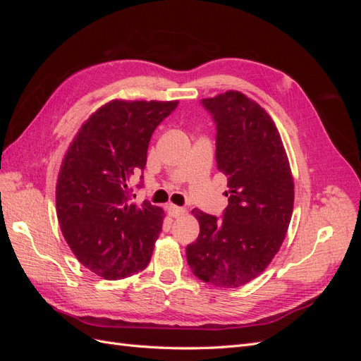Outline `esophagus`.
Segmentation results:
<instances>
[{
  "mask_svg": "<svg viewBox=\"0 0 361 361\" xmlns=\"http://www.w3.org/2000/svg\"><path fill=\"white\" fill-rule=\"evenodd\" d=\"M167 211H169V215L173 216V218H178V216H180V215H183L185 212H187V209H185V207L174 206V204H169L167 206Z\"/></svg>",
  "mask_w": 361,
  "mask_h": 361,
  "instance_id": "1",
  "label": "esophagus"
}]
</instances>
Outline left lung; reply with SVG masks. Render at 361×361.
Masks as SVG:
<instances>
[{"mask_svg": "<svg viewBox=\"0 0 361 361\" xmlns=\"http://www.w3.org/2000/svg\"><path fill=\"white\" fill-rule=\"evenodd\" d=\"M216 123V169L227 178L223 220L194 209L200 233L187 247L195 277L239 288L260 276L285 241L293 211V178L271 116L244 93L202 99Z\"/></svg>", "mask_w": 361, "mask_h": 361, "instance_id": "8db88e82", "label": "left lung"}]
</instances>
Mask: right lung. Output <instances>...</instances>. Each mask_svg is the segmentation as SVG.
<instances>
[{
    "mask_svg": "<svg viewBox=\"0 0 361 361\" xmlns=\"http://www.w3.org/2000/svg\"><path fill=\"white\" fill-rule=\"evenodd\" d=\"M178 101L113 99L85 120L63 158L56 187L61 233L87 269L105 280L143 271L162 207L130 202L129 179L145 170L155 128Z\"/></svg>",
    "mask_w": 361,
    "mask_h": 361,
    "instance_id": "add662e5",
    "label": "right lung"
}]
</instances>
